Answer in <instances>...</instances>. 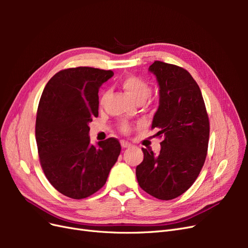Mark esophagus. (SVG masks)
Masks as SVG:
<instances>
[{
    "instance_id": "obj_1",
    "label": "esophagus",
    "mask_w": 248,
    "mask_h": 248,
    "mask_svg": "<svg viewBox=\"0 0 248 248\" xmlns=\"http://www.w3.org/2000/svg\"><path fill=\"white\" fill-rule=\"evenodd\" d=\"M131 145L129 144V142H127V141H125V140H121V147L123 148V149H126V148H129Z\"/></svg>"
}]
</instances>
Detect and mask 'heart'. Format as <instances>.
<instances>
[{
    "instance_id": "b5f03b06",
    "label": "heart",
    "mask_w": 248,
    "mask_h": 248,
    "mask_svg": "<svg viewBox=\"0 0 248 248\" xmlns=\"http://www.w3.org/2000/svg\"><path fill=\"white\" fill-rule=\"evenodd\" d=\"M120 86H121V88L127 93V95H128L130 98L137 103L144 102L150 96V93H151V88H150L148 81L145 80L144 78L136 77V76L125 77L124 78L121 79V81H120ZM106 98H107V94L104 93L101 96L100 102L103 103L106 101ZM122 130L128 131L129 126L127 124H123Z\"/></svg>"
}]
</instances>
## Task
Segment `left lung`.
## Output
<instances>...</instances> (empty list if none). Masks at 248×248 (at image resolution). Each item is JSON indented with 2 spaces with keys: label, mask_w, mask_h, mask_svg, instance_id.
<instances>
[{
  "label": "left lung",
  "mask_w": 248,
  "mask_h": 248,
  "mask_svg": "<svg viewBox=\"0 0 248 248\" xmlns=\"http://www.w3.org/2000/svg\"><path fill=\"white\" fill-rule=\"evenodd\" d=\"M149 71L159 86V106L152 121L162 137L160 152L142 148L137 167L139 185L152 197L169 201L181 196L196 181L206 160L209 118L200 87L181 67L155 61Z\"/></svg>",
  "instance_id": "left-lung-1"
}]
</instances>
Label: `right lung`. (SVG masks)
<instances>
[{
    "mask_svg": "<svg viewBox=\"0 0 248 248\" xmlns=\"http://www.w3.org/2000/svg\"><path fill=\"white\" fill-rule=\"evenodd\" d=\"M114 72L92 67L59 71L44 88L36 117L42 170L64 196L81 200L106 184L121 152L117 139L90 141L89 123L98 117V91Z\"/></svg>",
    "mask_w": 248,
    "mask_h": 248,
    "instance_id": "obj_1",
    "label": "right lung"
}]
</instances>
